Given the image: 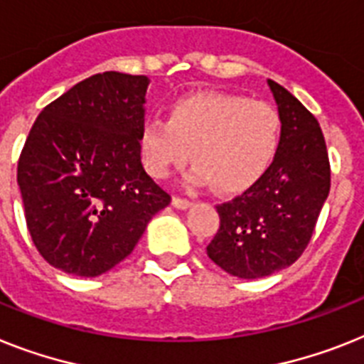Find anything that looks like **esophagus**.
Returning a JSON list of instances; mask_svg holds the SVG:
<instances>
[{
    "label": "esophagus",
    "mask_w": 364,
    "mask_h": 364,
    "mask_svg": "<svg viewBox=\"0 0 364 364\" xmlns=\"http://www.w3.org/2000/svg\"><path fill=\"white\" fill-rule=\"evenodd\" d=\"M172 205L176 207V209H188V207L192 205V201L187 200V198H181V196H173L172 200Z\"/></svg>",
    "instance_id": "34e87169"
}]
</instances>
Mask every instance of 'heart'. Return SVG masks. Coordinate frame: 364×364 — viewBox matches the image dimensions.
I'll return each mask as SVG.
<instances>
[{
  "mask_svg": "<svg viewBox=\"0 0 364 364\" xmlns=\"http://www.w3.org/2000/svg\"><path fill=\"white\" fill-rule=\"evenodd\" d=\"M283 136L276 107L239 94L203 92L177 100L166 120H149L140 129L146 170L164 179L191 157L196 166L191 185L215 181L222 192L252 187L274 163Z\"/></svg>",
  "mask_w": 364,
  "mask_h": 364,
  "instance_id": "b5f03b06",
  "label": "heart"
}]
</instances>
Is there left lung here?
Returning a JSON list of instances; mask_svg holds the SVG:
<instances>
[{
  "label": "left lung",
  "mask_w": 364,
  "mask_h": 364,
  "mask_svg": "<svg viewBox=\"0 0 364 364\" xmlns=\"http://www.w3.org/2000/svg\"><path fill=\"white\" fill-rule=\"evenodd\" d=\"M268 87L283 120L279 151L248 191L216 207L220 228L207 246L210 261L242 279L272 276L300 257L331 187L318 120L276 81Z\"/></svg>",
  "instance_id": "1"
}]
</instances>
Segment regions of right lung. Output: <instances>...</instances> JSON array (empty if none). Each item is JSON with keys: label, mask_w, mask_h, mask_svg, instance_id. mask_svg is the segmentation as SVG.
<instances>
[{"label": "right lung", "mask_w": 364, "mask_h": 364, "mask_svg": "<svg viewBox=\"0 0 364 364\" xmlns=\"http://www.w3.org/2000/svg\"><path fill=\"white\" fill-rule=\"evenodd\" d=\"M149 79L96 73L46 105L18 161L27 229L51 267L96 277L124 261L172 201L146 173Z\"/></svg>", "instance_id": "obj_1"}]
</instances>
